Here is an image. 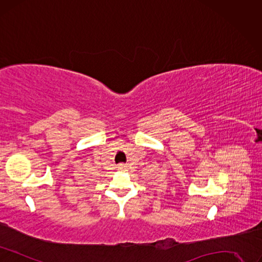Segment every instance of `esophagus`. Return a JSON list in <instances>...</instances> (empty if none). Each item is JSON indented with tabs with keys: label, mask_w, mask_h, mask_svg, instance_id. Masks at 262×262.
<instances>
[{
	"label": "esophagus",
	"mask_w": 262,
	"mask_h": 262,
	"mask_svg": "<svg viewBox=\"0 0 262 262\" xmlns=\"http://www.w3.org/2000/svg\"><path fill=\"white\" fill-rule=\"evenodd\" d=\"M120 169H123V168H125V165H124V164H119V166H118Z\"/></svg>",
	"instance_id": "34e87169"
}]
</instances>
